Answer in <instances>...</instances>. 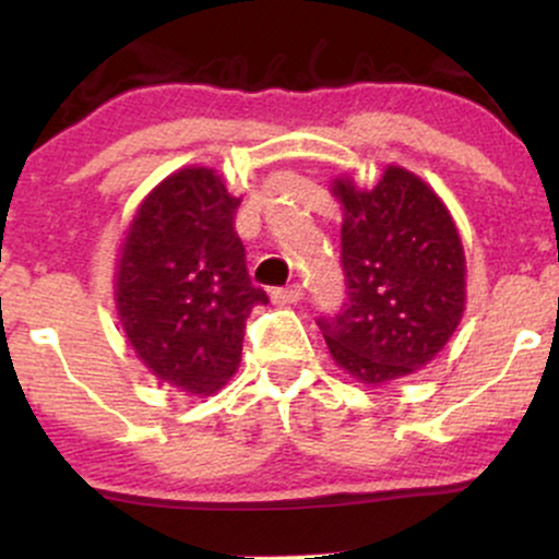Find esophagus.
<instances>
[{
    "mask_svg": "<svg viewBox=\"0 0 559 559\" xmlns=\"http://www.w3.org/2000/svg\"><path fill=\"white\" fill-rule=\"evenodd\" d=\"M271 299H273V305H297V301L301 299V286L299 284H294V286H288V288H275V292L271 294Z\"/></svg>",
    "mask_w": 559,
    "mask_h": 559,
    "instance_id": "obj_1",
    "label": "esophagus"
}]
</instances>
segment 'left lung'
<instances>
[{
  "instance_id": "1",
  "label": "left lung",
  "mask_w": 559,
  "mask_h": 559,
  "mask_svg": "<svg viewBox=\"0 0 559 559\" xmlns=\"http://www.w3.org/2000/svg\"><path fill=\"white\" fill-rule=\"evenodd\" d=\"M342 202L344 310L318 320L333 362L365 386L413 376L444 349L467 301L465 247L436 191L402 165L373 189L331 181Z\"/></svg>"
}]
</instances>
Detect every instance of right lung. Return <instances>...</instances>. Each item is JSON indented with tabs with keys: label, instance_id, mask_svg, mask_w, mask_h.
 Listing matches in <instances>:
<instances>
[{
	"label": "right lung",
	"instance_id": "add662e5",
	"mask_svg": "<svg viewBox=\"0 0 559 559\" xmlns=\"http://www.w3.org/2000/svg\"><path fill=\"white\" fill-rule=\"evenodd\" d=\"M236 207L221 173L186 165L141 199L115 260V310L133 355L194 396L230 381L243 320L267 301L249 281Z\"/></svg>",
	"mask_w": 559,
	"mask_h": 559
}]
</instances>
